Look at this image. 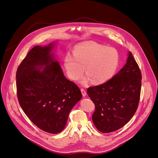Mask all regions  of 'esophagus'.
Masks as SVG:
<instances>
[{
	"label": "esophagus",
	"mask_w": 158,
	"mask_h": 158,
	"mask_svg": "<svg viewBox=\"0 0 158 158\" xmlns=\"http://www.w3.org/2000/svg\"><path fill=\"white\" fill-rule=\"evenodd\" d=\"M81 91L82 93V96L83 97H85L86 96V91H85V90L84 89H81Z\"/></svg>",
	"instance_id": "1"
}]
</instances>
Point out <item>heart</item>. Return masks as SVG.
I'll return each mask as SVG.
<instances>
[{
    "instance_id": "b5f03b06",
    "label": "heart",
    "mask_w": 158,
    "mask_h": 158,
    "mask_svg": "<svg viewBox=\"0 0 158 158\" xmlns=\"http://www.w3.org/2000/svg\"><path fill=\"white\" fill-rule=\"evenodd\" d=\"M119 62V56L115 49L98 44H83L74 48L73 54H66L64 65L72 80H78L85 68L87 76L81 81L83 85L91 81L94 84H102L114 76Z\"/></svg>"
}]
</instances>
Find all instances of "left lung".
<instances>
[{
	"mask_svg": "<svg viewBox=\"0 0 158 158\" xmlns=\"http://www.w3.org/2000/svg\"><path fill=\"white\" fill-rule=\"evenodd\" d=\"M126 64L107 82L87 89L94 103L92 119L96 127L104 133L118 130L136 112L140 98L141 73L131 52Z\"/></svg>",
	"mask_w": 158,
	"mask_h": 158,
	"instance_id": "1",
	"label": "left lung"
}]
</instances>
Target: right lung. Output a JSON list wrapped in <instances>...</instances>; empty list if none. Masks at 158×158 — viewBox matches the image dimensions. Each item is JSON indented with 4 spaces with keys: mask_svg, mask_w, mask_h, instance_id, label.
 <instances>
[{
    "mask_svg": "<svg viewBox=\"0 0 158 158\" xmlns=\"http://www.w3.org/2000/svg\"><path fill=\"white\" fill-rule=\"evenodd\" d=\"M56 44L34 47L16 73L20 107L35 126L52 134L64 129L70 111L82 97L77 85L64 76L52 52Z\"/></svg>",
    "mask_w": 158,
    "mask_h": 158,
    "instance_id": "obj_1",
    "label": "right lung"
}]
</instances>
